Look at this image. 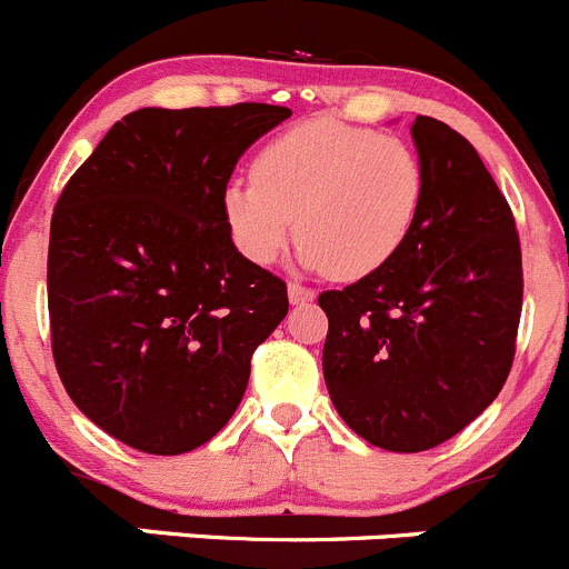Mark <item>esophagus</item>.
I'll list each match as a JSON object with an SVG mask.
<instances>
[{"label": "esophagus", "mask_w": 569, "mask_h": 569, "mask_svg": "<svg viewBox=\"0 0 569 569\" xmlns=\"http://www.w3.org/2000/svg\"><path fill=\"white\" fill-rule=\"evenodd\" d=\"M288 296H290V305L299 307V305H310V301L316 299V290L305 288V284H296L293 281V284L288 288Z\"/></svg>", "instance_id": "obj_1"}]
</instances>
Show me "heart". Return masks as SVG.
<instances>
[{"mask_svg":"<svg viewBox=\"0 0 569 569\" xmlns=\"http://www.w3.org/2000/svg\"><path fill=\"white\" fill-rule=\"evenodd\" d=\"M425 192V164L405 139L312 119L270 139L251 181L226 183L220 207L248 262H276L296 231L307 268L362 279L408 242Z\"/></svg>","mask_w":569,"mask_h":569,"instance_id":"obj_1","label":"heart"}]
</instances>
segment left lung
I'll return each mask as SVG.
<instances>
[{"label":"left lung","mask_w":569,"mask_h":569,"mask_svg":"<svg viewBox=\"0 0 569 569\" xmlns=\"http://www.w3.org/2000/svg\"><path fill=\"white\" fill-rule=\"evenodd\" d=\"M427 172L397 257L318 305L323 380L340 419L391 452L432 450L497 399L517 351L522 251L511 207L450 126H410Z\"/></svg>","instance_id":"obj_1"}]
</instances>
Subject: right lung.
<instances>
[{
  "instance_id": "right-lung-1",
  "label": "right lung",
  "mask_w": 569,
  "mask_h": 569,
  "mask_svg": "<svg viewBox=\"0 0 569 569\" xmlns=\"http://www.w3.org/2000/svg\"><path fill=\"white\" fill-rule=\"evenodd\" d=\"M290 108H139L63 187L50 226L52 357L108 436L181 456L218 436L288 284L248 262L223 220L237 159Z\"/></svg>"
}]
</instances>
